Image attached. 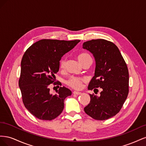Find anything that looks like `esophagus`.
Instances as JSON below:
<instances>
[{
	"label": "esophagus",
	"mask_w": 146,
	"mask_h": 146,
	"mask_svg": "<svg viewBox=\"0 0 146 146\" xmlns=\"http://www.w3.org/2000/svg\"><path fill=\"white\" fill-rule=\"evenodd\" d=\"M73 94H76V95H79V94H81V92H78V91H73Z\"/></svg>",
	"instance_id": "34e87169"
}]
</instances>
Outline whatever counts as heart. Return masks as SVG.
Segmentation results:
<instances>
[{
  "label": "heart",
  "instance_id": "heart-1",
  "mask_svg": "<svg viewBox=\"0 0 146 146\" xmlns=\"http://www.w3.org/2000/svg\"><path fill=\"white\" fill-rule=\"evenodd\" d=\"M88 57H91L90 55H88L86 53H82V54H78L77 56V59L82 64L83 63ZM66 59L63 58H61L60 61V68L61 69L64 68L66 66ZM86 81L85 78H81V77H74L72 76L69 77L66 82V83L67 85L71 87L74 89H80L82 86V84Z\"/></svg>",
  "mask_w": 146,
  "mask_h": 146
}]
</instances>
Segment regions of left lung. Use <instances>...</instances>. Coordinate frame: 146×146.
<instances>
[{
	"label": "left lung",
	"instance_id": "1",
	"mask_svg": "<svg viewBox=\"0 0 146 146\" xmlns=\"http://www.w3.org/2000/svg\"><path fill=\"white\" fill-rule=\"evenodd\" d=\"M83 48L92 53L96 61L88 90H102L100 96L90 94V102L84 111L96 120H106L119 112L127 98L129 70L119 48L111 41L92 39L84 42Z\"/></svg>",
	"mask_w": 146,
	"mask_h": 146
}]
</instances>
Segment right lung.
<instances>
[{
    "label": "right lung",
    "instance_id": "obj_1",
    "mask_svg": "<svg viewBox=\"0 0 146 146\" xmlns=\"http://www.w3.org/2000/svg\"><path fill=\"white\" fill-rule=\"evenodd\" d=\"M80 41L44 39L33 44L24 53L19 86L25 107L36 118L51 121L63 111L64 99L72 92L63 86L52 95L49 85L55 82L61 57ZM54 84L60 85V82Z\"/></svg>",
    "mask_w": 146,
    "mask_h": 146
}]
</instances>
